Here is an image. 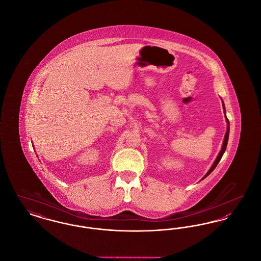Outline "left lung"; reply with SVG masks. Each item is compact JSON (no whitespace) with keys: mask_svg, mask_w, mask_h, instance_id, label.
Masks as SVG:
<instances>
[{"mask_svg":"<svg viewBox=\"0 0 261 261\" xmlns=\"http://www.w3.org/2000/svg\"><path fill=\"white\" fill-rule=\"evenodd\" d=\"M223 109H224V113H225V107H224L223 103ZM226 121H227V123H228V127H227V131H226V134H225V137H224V141H223V145H222V149L220 150V152H219V154L217 155V158H216V160H215V162H213V164H212V166L211 167V169L207 171V173L205 174L204 176H203V178L202 179H204L205 177H207L214 170V168L217 166V164L219 163L220 162V160H221V158L223 156L224 152H225V150H226V147H227V143H228V138H229V131H230V123H229V120H228V118H227V116H226ZM201 179V180H202Z\"/></svg>","mask_w":261,"mask_h":261,"instance_id":"1","label":"left lung"}]
</instances>
